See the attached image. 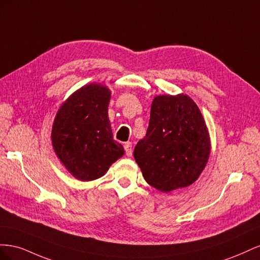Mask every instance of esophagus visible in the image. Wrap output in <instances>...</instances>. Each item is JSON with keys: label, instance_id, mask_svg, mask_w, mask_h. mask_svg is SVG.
Wrapping results in <instances>:
<instances>
[{"label": "esophagus", "instance_id": "34e87169", "mask_svg": "<svg viewBox=\"0 0 260 260\" xmlns=\"http://www.w3.org/2000/svg\"><path fill=\"white\" fill-rule=\"evenodd\" d=\"M123 147H124V151H125V155L130 157L132 155V144H131V142L124 143Z\"/></svg>", "mask_w": 260, "mask_h": 260}]
</instances>
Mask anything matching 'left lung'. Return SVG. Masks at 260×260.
I'll use <instances>...</instances> for the list:
<instances>
[{
  "instance_id": "left-lung-1",
  "label": "left lung",
  "mask_w": 260,
  "mask_h": 260,
  "mask_svg": "<svg viewBox=\"0 0 260 260\" xmlns=\"http://www.w3.org/2000/svg\"><path fill=\"white\" fill-rule=\"evenodd\" d=\"M210 137L195 102L181 93L154 98L146 136L133 156L146 182L164 193L193 184L205 169Z\"/></svg>"
}]
</instances>
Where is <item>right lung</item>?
<instances>
[{
  "mask_svg": "<svg viewBox=\"0 0 260 260\" xmlns=\"http://www.w3.org/2000/svg\"><path fill=\"white\" fill-rule=\"evenodd\" d=\"M111 95L105 84H85L60 105L54 118L51 133L54 152L78 180L103 177L124 154L122 145L113 138L108 118Z\"/></svg>",
  "mask_w": 260,
  "mask_h": 260,
  "instance_id": "1",
  "label": "right lung"
}]
</instances>
